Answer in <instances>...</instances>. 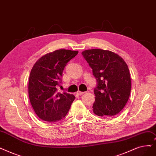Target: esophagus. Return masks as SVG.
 Instances as JSON below:
<instances>
[{"label":"esophagus","mask_w":156,"mask_h":156,"mask_svg":"<svg viewBox=\"0 0 156 156\" xmlns=\"http://www.w3.org/2000/svg\"><path fill=\"white\" fill-rule=\"evenodd\" d=\"M85 93V92H81V91H78L77 92V94L79 95V96H80V95H82V94H83Z\"/></svg>","instance_id":"34e87169"}]
</instances>
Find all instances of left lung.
Masks as SVG:
<instances>
[{
    "instance_id": "obj_1",
    "label": "left lung",
    "mask_w": 156,
    "mask_h": 156,
    "mask_svg": "<svg viewBox=\"0 0 156 156\" xmlns=\"http://www.w3.org/2000/svg\"><path fill=\"white\" fill-rule=\"evenodd\" d=\"M97 80L93 112L99 117L117 115L126 106L130 96L129 70L122 58L111 51L101 49L82 51Z\"/></svg>"
}]
</instances>
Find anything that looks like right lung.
Masks as SVG:
<instances>
[{
    "label": "right lung",
    "mask_w": 156,
    "mask_h": 156,
    "mask_svg": "<svg viewBox=\"0 0 156 156\" xmlns=\"http://www.w3.org/2000/svg\"><path fill=\"white\" fill-rule=\"evenodd\" d=\"M78 51L58 50L41 57L34 65L29 81L31 105L39 118L55 122L66 117L75 99L74 95L57 91L62 72Z\"/></svg>",
    "instance_id": "obj_1"
}]
</instances>
